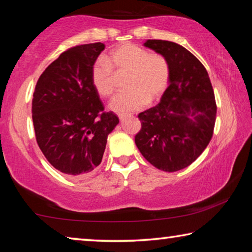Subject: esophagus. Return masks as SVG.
<instances>
[{
	"mask_svg": "<svg viewBox=\"0 0 252 252\" xmlns=\"http://www.w3.org/2000/svg\"><path fill=\"white\" fill-rule=\"evenodd\" d=\"M130 116H131V114H127V113H119V114H118V117H119V119H120L121 121H123L126 118L130 117Z\"/></svg>",
	"mask_w": 252,
	"mask_h": 252,
	"instance_id": "34e87169",
	"label": "esophagus"
}]
</instances>
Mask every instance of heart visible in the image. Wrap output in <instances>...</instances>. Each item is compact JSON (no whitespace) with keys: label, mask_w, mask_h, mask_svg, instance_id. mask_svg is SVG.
<instances>
[{"label":"heart","mask_w":252,"mask_h":252,"mask_svg":"<svg viewBox=\"0 0 252 252\" xmlns=\"http://www.w3.org/2000/svg\"><path fill=\"white\" fill-rule=\"evenodd\" d=\"M127 73L125 88L127 91L116 95L110 109L130 112L159 99L169 83V65L159 54H150L141 46L126 43L97 60L91 69V82L97 94L109 97L114 91V73Z\"/></svg>","instance_id":"heart-1"}]
</instances>
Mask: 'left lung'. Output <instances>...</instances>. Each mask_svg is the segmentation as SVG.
I'll list each match as a JSON object with an SVG mask.
<instances>
[{
    "instance_id": "left-lung-1",
    "label": "left lung",
    "mask_w": 252,
    "mask_h": 252,
    "mask_svg": "<svg viewBox=\"0 0 252 252\" xmlns=\"http://www.w3.org/2000/svg\"><path fill=\"white\" fill-rule=\"evenodd\" d=\"M143 45L165 59L170 75L160 103L139 113L135 144L152 165L174 172L197 160L210 142L215 93L206 67L186 48L163 40H147Z\"/></svg>"
}]
</instances>
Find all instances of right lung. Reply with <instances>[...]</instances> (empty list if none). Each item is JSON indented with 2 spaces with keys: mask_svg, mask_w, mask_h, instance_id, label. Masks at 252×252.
Returning a JSON list of instances; mask_svg holds the SVG:
<instances>
[{
  "mask_svg": "<svg viewBox=\"0 0 252 252\" xmlns=\"http://www.w3.org/2000/svg\"><path fill=\"white\" fill-rule=\"evenodd\" d=\"M101 42L60 54L37 80L32 101L36 142L53 167L71 177L87 176L101 163L108 135L118 126L91 82Z\"/></svg>",
  "mask_w": 252,
  "mask_h": 252,
  "instance_id": "obj_1",
  "label": "right lung"
}]
</instances>
